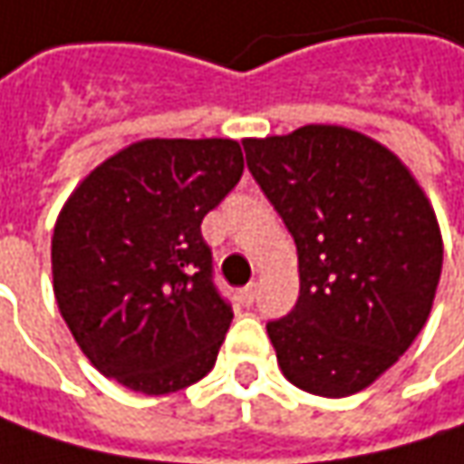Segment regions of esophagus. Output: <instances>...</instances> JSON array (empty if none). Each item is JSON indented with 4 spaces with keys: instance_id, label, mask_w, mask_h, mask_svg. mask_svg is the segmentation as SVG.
<instances>
[{
    "instance_id": "obj_1",
    "label": "esophagus",
    "mask_w": 464,
    "mask_h": 464,
    "mask_svg": "<svg viewBox=\"0 0 464 464\" xmlns=\"http://www.w3.org/2000/svg\"><path fill=\"white\" fill-rule=\"evenodd\" d=\"M236 297H238V303L241 305H254V300H256V282H248L246 287H241L238 293H236Z\"/></svg>"
}]
</instances>
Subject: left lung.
Returning <instances> with one entry per match:
<instances>
[{
    "label": "left lung",
    "instance_id": "8db88e82",
    "mask_svg": "<svg viewBox=\"0 0 464 464\" xmlns=\"http://www.w3.org/2000/svg\"><path fill=\"white\" fill-rule=\"evenodd\" d=\"M244 151L297 246L295 308L266 324L282 375L324 398L364 391L431 313L444 256L431 205L395 153L342 125Z\"/></svg>",
    "mask_w": 464,
    "mask_h": 464
}]
</instances>
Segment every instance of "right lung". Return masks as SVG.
Returning a JSON list of instances; mask_svg holds the SVG:
<instances>
[{"instance_id":"obj_1","label":"right lung","mask_w":464,"mask_h":464,"mask_svg":"<svg viewBox=\"0 0 464 464\" xmlns=\"http://www.w3.org/2000/svg\"><path fill=\"white\" fill-rule=\"evenodd\" d=\"M241 174L231 138H149L73 189L51 241L53 293L104 377L167 395L213 370L233 311L200 223Z\"/></svg>"}]
</instances>
